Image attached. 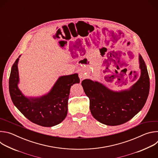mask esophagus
<instances>
[{
    "instance_id": "esophagus-1",
    "label": "esophagus",
    "mask_w": 158,
    "mask_h": 158,
    "mask_svg": "<svg viewBox=\"0 0 158 158\" xmlns=\"http://www.w3.org/2000/svg\"><path fill=\"white\" fill-rule=\"evenodd\" d=\"M79 77L80 78L81 80H83L85 77V76H84V74L82 73V71H80L79 73Z\"/></svg>"
}]
</instances>
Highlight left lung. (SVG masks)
Listing matches in <instances>:
<instances>
[{
	"mask_svg": "<svg viewBox=\"0 0 158 158\" xmlns=\"http://www.w3.org/2000/svg\"><path fill=\"white\" fill-rule=\"evenodd\" d=\"M141 76L129 89L114 91L102 84L91 79L82 81L85 94L89 99L93 116L101 123L118 126L131 119L144 107L149 92V77L146 64L139 55Z\"/></svg>",
	"mask_w": 158,
	"mask_h": 158,
	"instance_id": "obj_1",
	"label": "left lung"
}]
</instances>
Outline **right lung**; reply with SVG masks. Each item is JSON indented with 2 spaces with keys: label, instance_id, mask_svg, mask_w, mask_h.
Instances as JSON below:
<instances>
[{
  "label": "right lung",
  "instance_id": "add662e5",
  "mask_svg": "<svg viewBox=\"0 0 158 158\" xmlns=\"http://www.w3.org/2000/svg\"><path fill=\"white\" fill-rule=\"evenodd\" d=\"M13 64L9 77V93L15 106L29 121L44 127H52L60 123L66 117L70 89L79 83L77 73L59 77L51 91L40 97H26L18 87L19 76L18 62Z\"/></svg>",
  "mask_w": 158,
  "mask_h": 158
}]
</instances>
